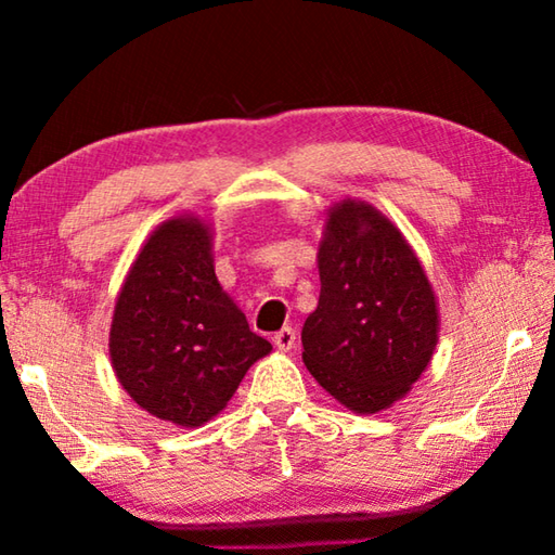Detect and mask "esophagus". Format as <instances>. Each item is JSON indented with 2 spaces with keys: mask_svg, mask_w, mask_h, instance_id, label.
I'll return each instance as SVG.
<instances>
[{
  "mask_svg": "<svg viewBox=\"0 0 555 555\" xmlns=\"http://www.w3.org/2000/svg\"><path fill=\"white\" fill-rule=\"evenodd\" d=\"M271 343H274L281 352H288L296 343V331H294V327H288V325L281 327V331L274 333V337H271Z\"/></svg>",
  "mask_w": 555,
  "mask_h": 555,
  "instance_id": "34e87169",
  "label": "esophagus"
}]
</instances>
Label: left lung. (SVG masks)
<instances>
[{
	"mask_svg": "<svg viewBox=\"0 0 555 555\" xmlns=\"http://www.w3.org/2000/svg\"><path fill=\"white\" fill-rule=\"evenodd\" d=\"M321 296L300 343L315 382L354 413L406 397L438 343L434 286L411 244L370 203L327 210L318 247Z\"/></svg>",
	"mask_w": 555,
	"mask_h": 555,
	"instance_id": "left-lung-1",
	"label": "left lung"
}]
</instances>
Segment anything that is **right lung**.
<instances>
[{
	"label": "right lung",
	"mask_w": 555,
	"mask_h": 555,
	"mask_svg": "<svg viewBox=\"0 0 555 555\" xmlns=\"http://www.w3.org/2000/svg\"><path fill=\"white\" fill-rule=\"evenodd\" d=\"M269 352L215 276L210 224L193 215L158 224L112 315L109 357L121 389L152 416L195 428L228 406Z\"/></svg>",
	"instance_id": "obj_1"
}]
</instances>
